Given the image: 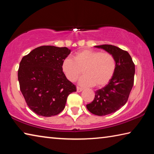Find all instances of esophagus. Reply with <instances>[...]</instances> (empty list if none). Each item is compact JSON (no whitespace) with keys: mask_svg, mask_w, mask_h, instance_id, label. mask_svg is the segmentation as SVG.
<instances>
[{"mask_svg":"<svg viewBox=\"0 0 154 154\" xmlns=\"http://www.w3.org/2000/svg\"><path fill=\"white\" fill-rule=\"evenodd\" d=\"M83 91V88H79V87H77V92H82Z\"/></svg>","mask_w":154,"mask_h":154,"instance_id":"obj_1","label":"esophagus"}]
</instances>
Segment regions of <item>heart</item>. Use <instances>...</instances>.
Returning <instances> with one entry per match:
<instances>
[{
    "instance_id": "b5f03b06",
    "label": "heart",
    "mask_w": 154,
    "mask_h": 154,
    "mask_svg": "<svg viewBox=\"0 0 154 154\" xmlns=\"http://www.w3.org/2000/svg\"><path fill=\"white\" fill-rule=\"evenodd\" d=\"M62 71L70 82H75L82 74L79 84L83 87L100 88L106 85L113 77L116 69V59L107 52L83 49L75 53L72 59L64 58Z\"/></svg>"
}]
</instances>
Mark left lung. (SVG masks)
I'll return each instance as SVG.
<instances>
[{"instance_id": "1", "label": "left lung", "mask_w": 154, "mask_h": 154, "mask_svg": "<svg viewBox=\"0 0 154 154\" xmlns=\"http://www.w3.org/2000/svg\"><path fill=\"white\" fill-rule=\"evenodd\" d=\"M94 47L112 54L116 61V71L110 82L96 90L94 100L86 105L91 113L103 116L114 113L126 103L133 87L135 66L126 51L111 45Z\"/></svg>"}]
</instances>
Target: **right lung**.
I'll list each match as a JSON object with an SVG mask.
<instances>
[{
    "instance_id": "right-lung-1",
    "label": "right lung",
    "mask_w": 154,
    "mask_h": 154,
    "mask_svg": "<svg viewBox=\"0 0 154 154\" xmlns=\"http://www.w3.org/2000/svg\"><path fill=\"white\" fill-rule=\"evenodd\" d=\"M67 48L41 46L24 56L18 69L20 90L28 106L36 114H59L76 87L62 71V62L71 53Z\"/></svg>"
}]
</instances>
